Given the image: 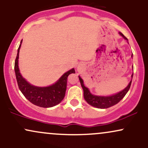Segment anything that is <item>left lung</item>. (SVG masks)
I'll return each instance as SVG.
<instances>
[{"instance_id":"1","label":"left lung","mask_w":148,"mask_h":148,"mask_svg":"<svg viewBox=\"0 0 148 148\" xmlns=\"http://www.w3.org/2000/svg\"><path fill=\"white\" fill-rule=\"evenodd\" d=\"M119 34H120V35H121L125 40H126L127 42H128L127 38L123 33H119ZM132 56H133V54H132ZM133 74L132 75V78H133ZM79 79L80 83H81V87H82L83 90H84V97L85 100H86V101H87V103H89L90 105L98 108H107L117 104L120 100L123 99L124 97L126 95L127 92L130 90L131 84H132V80H131L130 84H128V86H127L125 89H123V90L116 93V94L110 96H99L95 95L92 94L90 91V90L84 86V80L81 79L80 76H79Z\"/></svg>"}]
</instances>
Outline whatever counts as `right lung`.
<instances>
[{"label":"right lung","mask_w":148,"mask_h":148,"mask_svg":"<svg viewBox=\"0 0 148 148\" xmlns=\"http://www.w3.org/2000/svg\"><path fill=\"white\" fill-rule=\"evenodd\" d=\"M22 40L20 42L14 62V72L18 88L28 101L37 106L49 108L56 106L62 101L65 95L67 77L70 74H74L75 70L72 68L67 71L55 84L47 87H39L30 84L22 76L18 68V56Z\"/></svg>","instance_id":"right-lung-1"}]
</instances>
